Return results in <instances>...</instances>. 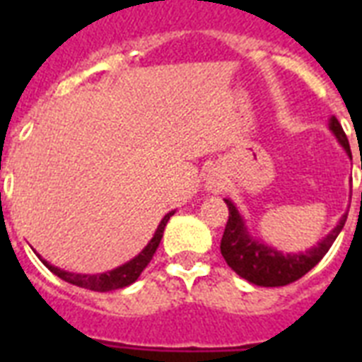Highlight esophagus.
Wrapping results in <instances>:
<instances>
[{
  "label": "esophagus",
  "instance_id": "esophagus-1",
  "mask_svg": "<svg viewBox=\"0 0 362 362\" xmlns=\"http://www.w3.org/2000/svg\"><path fill=\"white\" fill-rule=\"evenodd\" d=\"M221 184L218 180H214V178H210L209 182H206V189H210V192H220Z\"/></svg>",
  "mask_w": 362,
  "mask_h": 362
}]
</instances>
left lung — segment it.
I'll use <instances>...</instances> for the list:
<instances>
[{
	"label": "left lung",
	"instance_id": "8db88e82",
	"mask_svg": "<svg viewBox=\"0 0 362 362\" xmlns=\"http://www.w3.org/2000/svg\"><path fill=\"white\" fill-rule=\"evenodd\" d=\"M329 129L334 133L338 142L342 144L344 150L351 158L348 136H346L342 125L334 116L329 122ZM226 204L229 209V220H227L226 231H223V237H221V255L226 259V263L240 278L261 287L287 286V284H293L298 278H303L329 252V247L332 246V242L337 240V237L342 231L344 223L348 220V214H344L338 221V226L317 246H314L308 252L284 253L250 237L246 223L242 220L237 206L229 199H226Z\"/></svg>",
	"mask_w": 362,
	"mask_h": 362
}]
</instances>
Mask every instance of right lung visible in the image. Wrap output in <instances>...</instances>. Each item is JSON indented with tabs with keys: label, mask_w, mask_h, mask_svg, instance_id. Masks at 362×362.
Masks as SVG:
<instances>
[{
	"label": "right lung",
	"mask_w": 362,
	"mask_h": 362,
	"mask_svg": "<svg viewBox=\"0 0 362 362\" xmlns=\"http://www.w3.org/2000/svg\"><path fill=\"white\" fill-rule=\"evenodd\" d=\"M175 214V210L169 212V214H165V218L161 220V223L158 226L156 233H153L152 240L148 242V246L142 250L136 257H133L131 261H127L125 264L118 267L115 270H109V272H103V274H75V272H67V270H62L58 267H54V264L47 263L45 259H41L45 267H47L50 272L62 278V280L69 281L73 286L84 287V289H92V291H112V289H122V287L131 286L133 281L141 276V272L146 269V264L152 261L153 253L158 250L159 242H161V237H163L165 226H167V221L170 220V216Z\"/></svg>",
	"instance_id": "1"
}]
</instances>
